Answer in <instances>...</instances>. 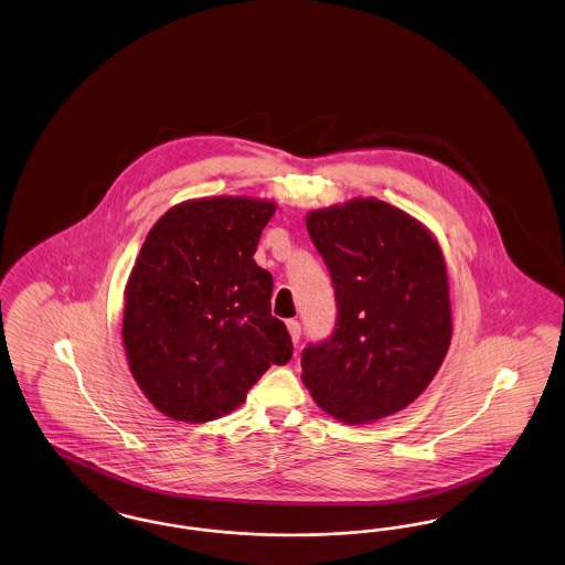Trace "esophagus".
I'll return each mask as SVG.
<instances>
[{"label":"esophagus","instance_id":"1","mask_svg":"<svg viewBox=\"0 0 565 565\" xmlns=\"http://www.w3.org/2000/svg\"><path fill=\"white\" fill-rule=\"evenodd\" d=\"M286 328H288V332H290L292 343H298V341H300V323L296 322V320H288Z\"/></svg>","mask_w":565,"mask_h":565}]
</instances>
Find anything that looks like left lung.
I'll use <instances>...</instances> for the list:
<instances>
[{
  "label": "left lung",
  "instance_id": "1",
  "mask_svg": "<svg viewBox=\"0 0 565 565\" xmlns=\"http://www.w3.org/2000/svg\"><path fill=\"white\" fill-rule=\"evenodd\" d=\"M305 222L332 277L337 328L302 351V383L343 424L394 415L424 394L449 351L443 249L419 220L375 196L313 210Z\"/></svg>",
  "mask_w": 565,
  "mask_h": 565
}]
</instances>
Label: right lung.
<instances>
[{
    "instance_id": "add662e5",
    "label": "right lung",
    "mask_w": 565,
    "mask_h": 565,
    "mask_svg": "<svg viewBox=\"0 0 565 565\" xmlns=\"http://www.w3.org/2000/svg\"><path fill=\"white\" fill-rule=\"evenodd\" d=\"M275 201L203 196L173 205L139 249L125 288L129 369L162 415L205 424L242 406L249 387L292 358L270 316L273 277L254 263Z\"/></svg>"
}]
</instances>
